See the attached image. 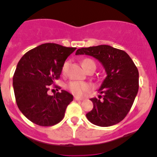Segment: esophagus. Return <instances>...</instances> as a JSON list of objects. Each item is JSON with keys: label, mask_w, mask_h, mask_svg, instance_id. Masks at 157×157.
I'll return each instance as SVG.
<instances>
[{"label": "esophagus", "mask_w": 157, "mask_h": 157, "mask_svg": "<svg viewBox=\"0 0 157 157\" xmlns=\"http://www.w3.org/2000/svg\"><path fill=\"white\" fill-rule=\"evenodd\" d=\"M84 100V98H78V97H75V101H83Z\"/></svg>", "instance_id": "1"}]
</instances>
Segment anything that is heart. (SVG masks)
<instances>
[{"mask_svg": "<svg viewBox=\"0 0 157 157\" xmlns=\"http://www.w3.org/2000/svg\"><path fill=\"white\" fill-rule=\"evenodd\" d=\"M90 61H93V60L90 59H83L82 62L83 67H84L86 66V64ZM68 61H65L64 63L63 64V67H62V73H63V74H65L67 72V67H68ZM67 89H68V90L70 91L72 94H74V95L82 96L85 93H86L87 91L90 90V86L89 85L88 83L86 82H81L78 81H71L67 84Z\"/></svg>", "mask_w": 157, "mask_h": 157, "instance_id": "b5f03b06", "label": "heart"}]
</instances>
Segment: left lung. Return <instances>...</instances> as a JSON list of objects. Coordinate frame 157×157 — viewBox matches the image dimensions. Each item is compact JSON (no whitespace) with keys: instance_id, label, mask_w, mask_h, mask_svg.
I'll use <instances>...</instances> for the list:
<instances>
[{"instance_id":"left-lung-1","label":"left lung","mask_w":157,"mask_h":157,"mask_svg":"<svg viewBox=\"0 0 157 157\" xmlns=\"http://www.w3.org/2000/svg\"><path fill=\"white\" fill-rule=\"evenodd\" d=\"M76 55H89L98 59L105 67L104 80L98 98H91L94 109L86 114L90 123L99 127L117 124L130 112L139 87L137 67L125 51L110 45L78 48Z\"/></svg>"}]
</instances>
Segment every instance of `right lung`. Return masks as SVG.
<instances>
[{"instance_id":"obj_1","label":"right lung","mask_w":157,"mask_h":157,"mask_svg":"<svg viewBox=\"0 0 157 157\" xmlns=\"http://www.w3.org/2000/svg\"><path fill=\"white\" fill-rule=\"evenodd\" d=\"M75 49L45 43L26 52L18 63L13 75L15 98L19 110L32 123L51 127L64 117L73 96L65 90L50 96L48 91L59 78L65 60Z\"/></svg>"}]
</instances>
